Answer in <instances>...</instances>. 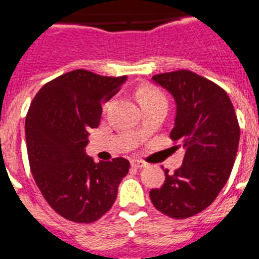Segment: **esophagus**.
Wrapping results in <instances>:
<instances>
[{
    "label": "esophagus",
    "mask_w": 259,
    "mask_h": 259,
    "mask_svg": "<svg viewBox=\"0 0 259 259\" xmlns=\"http://www.w3.org/2000/svg\"><path fill=\"white\" fill-rule=\"evenodd\" d=\"M132 166L136 167V168H143V167H146V162H143L141 159H133L132 160Z\"/></svg>",
    "instance_id": "esophagus-1"
}]
</instances>
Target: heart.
Here are the masks:
<instances>
[{
    "instance_id": "b5f03b06",
    "label": "heart",
    "mask_w": 259,
    "mask_h": 259,
    "mask_svg": "<svg viewBox=\"0 0 259 259\" xmlns=\"http://www.w3.org/2000/svg\"><path fill=\"white\" fill-rule=\"evenodd\" d=\"M137 97H138V101H140L141 106L145 105V104L153 103V101H158V100H164V97H163L162 92H160L159 89L150 85V84L140 87L138 91H137Z\"/></svg>"
}]
</instances>
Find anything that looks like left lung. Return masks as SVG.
Masks as SVG:
<instances>
[{
  "mask_svg": "<svg viewBox=\"0 0 259 259\" xmlns=\"http://www.w3.org/2000/svg\"><path fill=\"white\" fill-rule=\"evenodd\" d=\"M153 81L175 100L170 138L183 147L184 159L174 174L164 171V183L150 199L166 216L187 219L209 207L229 179L240 126L227 92L203 76L180 69L154 75Z\"/></svg>",
  "mask_w": 259,
  "mask_h": 259,
  "instance_id": "left-lung-1",
  "label": "left lung"
}]
</instances>
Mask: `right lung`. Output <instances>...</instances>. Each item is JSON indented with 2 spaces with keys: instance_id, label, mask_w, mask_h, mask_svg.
<instances>
[{
  "instance_id": "add662e5",
  "label": "right lung",
  "mask_w": 259,
  "mask_h": 259,
  "mask_svg": "<svg viewBox=\"0 0 259 259\" xmlns=\"http://www.w3.org/2000/svg\"><path fill=\"white\" fill-rule=\"evenodd\" d=\"M126 79L75 69L45 84L30 105L25 122L30 170L50 207L67 220H99L112 208L129 172L125 158L96 163L85 154L89 130L100 123L101 104Z\"/></svg>"
}]
</instances>
